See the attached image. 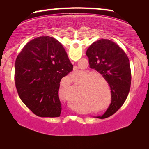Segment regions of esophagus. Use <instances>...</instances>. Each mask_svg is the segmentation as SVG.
<instances>
[{
  "label": "esophagus",
  "instance_id": "esophagus-1",
  "mask_svg": "<svg viewBox=\"0 0 149 149\" xmlns=\"http://www.w3.org/2000/svg\"><path fill=\"white\" fill-rule=\"evenodd\" d=\"M72 64H74V62H72Z\"/></svg>",
  "mask_w": 149,
  "mask_h": 149
}]
</instances>
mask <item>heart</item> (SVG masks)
<instances>
[{
  "mask_svg": "<svg viewBox=\"0 0 149 149\" xmlns=\"http://www.w3.org/2000/svg\"><path fill=\"white\" fill-rule=\"evenodd\" d=\"M89 73H86V75H88ZM96 76H99V74H97V73H94L89 75V76L87 77V79L85 80L84 81V86L83 89L85 90L84 95L83 96L82 99L88 102H94L95 101H97L98 102H100V100H102V97L99 95L95 93L94 89H93V80H91L93 77ZM79 83V82H78ZM77 100V98H74V99H70V101L74 102V105H77V103H75Z\"/></svg>",
  "mask_w": 149,
  "mask_h": 149,
  "instance_id": "1",
  "label": "heart"
}]
</instances>
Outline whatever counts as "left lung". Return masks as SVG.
I'll use <instances>...</instances> for the list:
<instances>
[{"label":"left lung","instance_id":"left-lung-1","mask_svg":"<svg viewBox=\"0 0 149 149\" xmlns=\"http://www.w3.org/2000/svg\"><path fill=\"white\" fill-rule=\"evenodd\" d=\"M86 54L91 68L102 75L111 89L112 101L109 107L101 116L96 117L104 119L116 112L129 94L132 81L130 60L118 45L106 39L91 45Z\"/></svg>","mask_w":149,"mask_h":149}]
</instances>
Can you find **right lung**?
Listing matches in <instances>:
<instances>
[{
	"label": "right lung",
	"mask_w": 149,
	"mask_h": 149,
	"mask_svg": "<svg viewBox=\"0 0 149 149\" xmlns=\"http://www.w3.org/2000/svg\"><path fill=\"white\" fill-rule=\"evenodd\" d=\"M72 70L58 41L49 36L33 39L25 45L15 62V84L20 99L37 116L59 117L60 82Z\"/></svg>",
	"instance_id": "obj_1"
}]
</instances>
